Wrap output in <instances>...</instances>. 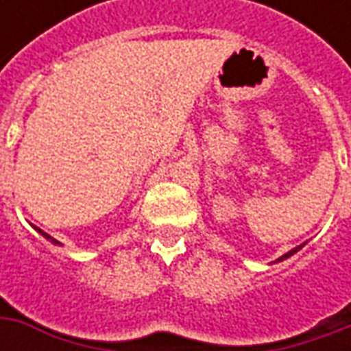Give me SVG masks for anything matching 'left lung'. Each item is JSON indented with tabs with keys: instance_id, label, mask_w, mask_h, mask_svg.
<instances>
[{
	"instance_id": "left-lung-1",
	"label": "left lung",
	"mask_w": 351,
	"mask_h": 351,
	"mask_svg": "<svg viewBox=\"0 0 351 351\" xmlns=\"http://www.w3.org/2000/svg\"><path fill=\"white\" fill-rule=\"evenodd\" d=\"M304 244H301V246H297V248H293V250H289V252H287V254H283V256H281V258H277L276 262H283V260H287V258H289V256H293V254H295V252H299V250L303 248Z\"/></svg>"
}]
</instances>
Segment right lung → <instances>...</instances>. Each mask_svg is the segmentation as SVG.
Masks as SVG:
<instances>
[{
	"instance_id": "right-lung-1",
	"label": "right lung",
	"mask_w": 351,
	"mask_h": 351,
	"mask_svg": "<svg viewBox=\"0 0 351 351\" xmlns=\"http://www.w3.org/2000/svg\"><path fill=\"white\" fill-rule=\"evenodd\" d=\"M34 228H36V226H34ZM36 230H38V232H40V234L45 236V238H47V240H50V242H52V244H60V242H58V240H54V238H52V236H48L47 232H43V230H40V228H36Z\"/></svg>"
}]
</instances>
